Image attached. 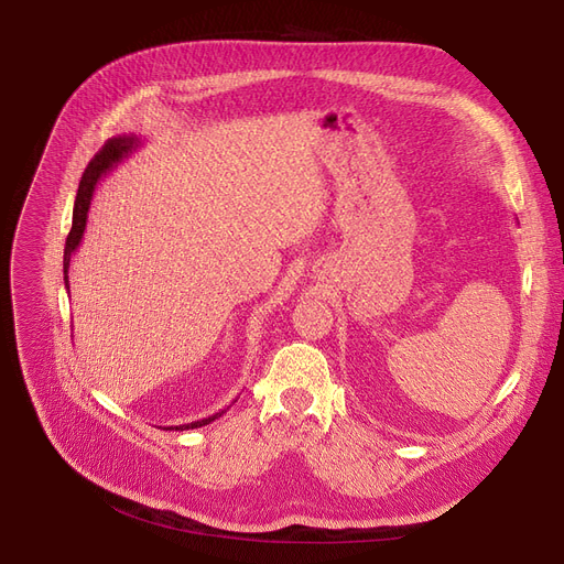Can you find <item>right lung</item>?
Listing matches in <instances>:
<instances>
[{"label": "right lung", "instance_id": "obj_1", "mask_svg": "<svg viewBox=\"0 0 564 564\" xmlns=\"http://www.w3.org/2000/svg\"><path fill=\"white\" fill-rule=\"evenodd\" d=\"M139 145V137L134 134H118V137H111L105 145L102 151L88 162L82 181H79V189H77V196H75V207H73V228L68 232V240H66V249H64V283H66V290L70 292V285H68V267H70V258L73 253L77 251L82 237H84V230H86V219H88V207H91V198H94V192L98 187V183L102 181V177L121 162L123 158H128V153H132L134 148ZM221 413H226V409L213 413V416L207 419H200V421H194V423H187V425H171V427H164V430H175V432H183V430H196V427H203V425H210L215 419H219Z\"/></svg>", "mask_w": 564, "mask_h": 564}]
</instances>
